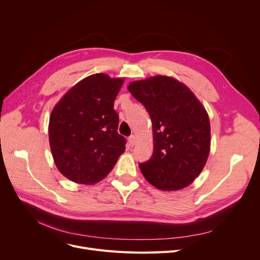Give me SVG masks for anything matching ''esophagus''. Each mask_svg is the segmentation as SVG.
I'll list each match as a JSON object with an SVG mask.
<instances>
[{
    "label": "esophagus",
    "mask_w": 260,
    "mask_h": 260,
    "mask_svg": "<svg viewBox=\"0 0 260 260\" xmlns=\"http://www.w3.org/2000/svg\"><path fill=\"white\" fill-rule=\"evenodd\" d=\"M127 140H128V143H129V145H131V146H134V145L136 144V137H135L134 135L129 136V137L127 138Z\"/></svg>",
    "instance_id": "34e87169"
}]
</instances>
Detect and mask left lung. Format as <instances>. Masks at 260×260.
<instances>
[{"label": "left lung", "instance_id": "left-lung-1", "mask_svg": "<svg viewBox=\"0 0 260 260\" xmlns=\"http://www.w3.org/2000/svg\"><path fill=\"white\" fill-rule=\"evenodd\" d=\"M127 88L152 120L154 151L139 165L145 179L162 190L189 185L203 170L210 153L206 108L188 87L171 77L135 81Z\"/></svg>", "mask_w": 260, "mask_h": 260}]
</instances>
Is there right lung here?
I'll return each instance as SVG.
<instances>
[{
    "label": "right lung",
    "mask_w": 260,
    "mask_h": 260,
    "mask_svg": "<svg viewBox=\"0 0 260 260\" xmlns=\"http://www.w3.org/2000/svg\"><path fill=\"white\" fill-rule=\"evenodd\" d=\"M123 79L94 74L73 86L52 109L49 144L54 163L67 179L93 184L113 170L125 151L118 134L114 102Z\"/></svg>",
    "instance_id": "right-lung-1"
}]
</instances>
